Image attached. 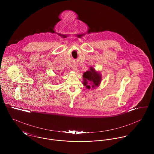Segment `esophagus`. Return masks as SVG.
<instances>
[{"label": "esophagus", "mask_w": 154, "mask_h": 154, "mask_svg": "<svg viewBox=\"0 0 154 154\" xmlns=\"http://www.w3.org/2000/svg\"><path fill=\"white\" fill-rule=\"evenodd\" d=\"M77 69H78V65L76 64H75L72 66V69L73 71H76L77 70Z\"/></svg>", "instance_id": "esophagus-1"}]
</instances>
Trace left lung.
Masks as SVG:
<instances>
[{"label": "left lung", "instance_id": "obj_1", "mask_svg": "<svg viewBox=\"0 0 154 154\" xmlns=\"http://www.w3.org/2000/svg\"><path fill=\"white\" fill-rule=\"evenodd\" d=\"M102 76L101 73L95 70L92 66L83 73V85L87 88L95 89L98 87L101 82Z\"/></svg>", "mask_w": 154, "mask_h": 154}]
</instances>
